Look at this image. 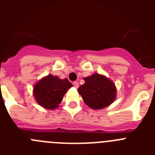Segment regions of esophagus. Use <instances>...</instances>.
Wrapping results in <instances>:
<instances>
[{"label": "esophagus", "instance_id": "esophagus-1", "mask_svg": "<svg viewBox=\"0 0 155 155\" xmlns=\"http://www.w3.org/2000/svg\"><path fill=\"white\" fill-rule=\"evenodd\" d=\"M74 87H76V88H78L79 86V84H78V81H74Z\"/></svg>", "mask_w": 155, "mask_h": 155}]
</instances>
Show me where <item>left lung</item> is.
Listing matches in <instances>:
<instances>
[{
	"label": "left lung",
	"instance_id": "1",
	"mask_svg": "<svg viewBox=\"0 0 155 155\" xmlns=\"http://www.w3.org/2000/svg\"><path fill=\"white\" fill-rule=\"evenodd\" d=\"M84 83L78 87L84 103L93 109L109 106L116 98V87L113 81L98 74L84 78Z\"/></svg>",
	"mask_w": 155,
	"mask_h": 155
}]
</instances>
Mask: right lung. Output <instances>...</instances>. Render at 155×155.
Returning a JSON list of instances; mask_svg holds the SVG:
<instances>
[{
	"label": "right lung",
	"instance_id": "add662e5",
	"mask_svg": "<svg viewBox=\"0 0 155 155\" xmlns=\"http://www.w3.org/2000/svg\"><path fill=\"white\" fill-rule=\"evenodd\" d=\"M71 87L72 84L67 78L61 80L58 77L49 74L34 86V96L41 106L54 109L58 107L64 94Z\"/></svg>",
	"mask_w": 155,
	"mask_h": 155
}]
</instances>
